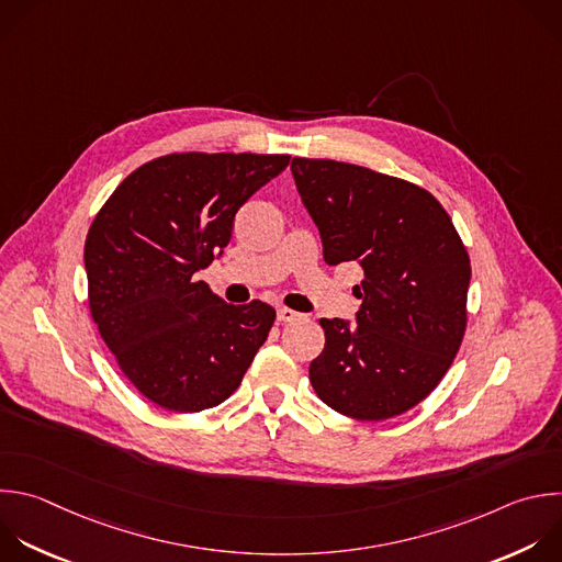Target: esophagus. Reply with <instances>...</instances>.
<instances>
[{
	"label": "esophagus",
	"mask_w": 562,
	"mask_h": 562,
	"mask_svg": "<svg viewBox=\"0 0 562 562\" xmlns=\"http://www.w3.org/2000/svg\"><path fill=\"white\" fill-rule=\"evenodd\" d=\"M297 317H300V313L293 311V308H286V306H280V308H278V322H280V324L293 322V319H297Z\"/></svg>",
	"instance_id": "1"
}]
</instances>
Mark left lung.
Wrapping results in <instances>:
<instances>
[{
  "label": "left lung",
  "instance_id": "obj_1",
  "mask_svg": "<svg viewBox=\"0 0 562 562\" xmlns=\"http://www.w3.org/2000/svg\"><path fill=\"white\" fill-rule=\"evenodd\" d=\"M291 171L326 265L363 271L352 286L357 326L319 319L326 341L308 366L313 391L352 419L397 417L437 389L461 346L470 256L424 187L328 158H293Z\"/></svg>",
  "mask_w": 562,
  "mask_h": 562
}]
</instances>
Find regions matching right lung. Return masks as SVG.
I'll list each match as a JSON object with an SVG mask.
<instances>
[{
    "label": "right lung",
    "mask_w": 562,
    "mask_h": 562,
    "mask_svg": "<svg viewBox=\"0 0 562 562\" xmlns=\"http://www.w3.org/2000/svg\"><path fill=\"white\" fill-rule=\"evenodd\" d=\"M289 158L167 154L134 169L97 214L83 249L90 313L123 375L156 406L223 404L265 344L276 311L260 300L227 304L196 273Z\"/></svg>",
    "instance_id": "right-lung-1"
}]
</instances>
